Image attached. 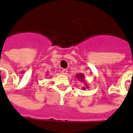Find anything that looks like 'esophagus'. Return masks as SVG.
<instances>
[{
    "label": "esophagus",
    "mask_w": 133,
    "mask_h": 133,
    "mask_svg": "<svg viewBox=\"0 0 133 133\" xmlns=\"http://www.w3.org/2000/svg\"><path fill=\"white\" fill-rule=\"evenodd\" d=\"M61 72H62V74L66 75V74H67V73H68V71H67V69H63Z\"/></svg>",
    "instance_id": "34e87169"
}]
</instances>
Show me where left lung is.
<instances>
[{"label":"left lung","mask_w":133,"mask_h":133,"mask_svg":"<svg viewBox=\"0 0 133 133\" xmlns=\"http://www.w3.org/2000/svg\"><path fill=\"white\" fill-rule=\"evenodd\" d=\"M76 78H77V79H79L81 82H83L84 84V87H82V89L84 90H85L86 88H88L89 87L87 86V84L86 83V82H85V78H84V75L82 73H79V74H77L76 75Z\"/></svg>","instance_id":"obj_1"}]
</instances>
